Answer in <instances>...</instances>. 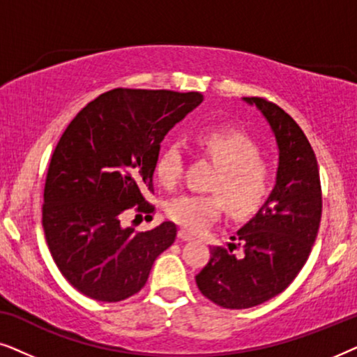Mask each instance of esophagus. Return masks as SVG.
<instances>
[{
	"mask_svg": "<svg viewBox=\"0 0 357 357\" xmlns=\"http://www.w3.org/2000/svg\"><path fill=\"white\" fill-rule=\"evenodd\" d=\"M177 237H178V241H182V242H188V241H193V236H192V234H188L187 231H178V234H177Z\"/></svg>",
	"mask_w": 357,
	"mask_h": 357,
	"instance_id": "esophagus-1",
	"label": "esophagus"
}]
</instances>
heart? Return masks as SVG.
I'll list each match as a JSON object with an SVG mask.
<instances>
[{
	"mask_svg": "<svg viewBox=\"0 0 357 357\" xmlns=\"http://www.w3.org/2000/svg\"><path fill=\"white\" fill-rule=\"evenodd\" d=\"M197 144L221 165L213 190L224 195L237 214H252L270 195V170L260 159V149L248 136L236 131L206 130L198 133ZM158 177L165 187H175L183 174V151L177 143L160 151ZM221 195L183 193L167 203V216L190 232H203L226 213Z\"/></svg>",
	"mask_w": 357,
	"mask_h": 357,
	"instance_id": "b5f03b06",
	"label": "heart"
}]
</instances>
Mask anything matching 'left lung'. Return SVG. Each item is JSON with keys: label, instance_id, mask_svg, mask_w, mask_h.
Returning <instances> with one entry per match:
<instances>
[{"label": "left lung", "instance_id": "8db88e82", "mask_svg": "<svg viewBox=\"0 0 357 357\" xmlns=\"http://www.w3.org/2000/svg\"><path fill=\"white\" fill-rule=\"evenodd\" d=\"M243 102L257 107L270 125L278 170L275 188L255 216L227 248H211V260L195 278L202 294L224 309L260 305L284 291L305 265L321 218L319 165L304 131L276 104L261 97ZM237 245L244 248L242 256L233 253Z\"/></svg>", "mask_w": 357, "mask_h": 357}]
</instances>
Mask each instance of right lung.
<instances>
[{"instance_id": "1", "label": "right lung", "mask_w": 357, "mask_h": 357, "mask_svg": "<svg viewBox=\"0 0 357 357\" xmlns=\"http://www.w3.org/2000/svg\"><path fill=\"white\" fill-rule=\"evenodd\" d=\"M203 102L199 92L112 89L77 114L53 151L42 224L68 282L91 299L119 302L146 284L177 237L174 222L146 232L121 226L126 209L153 213L160 141Z\"/></svg>"}]
</instances>
